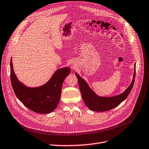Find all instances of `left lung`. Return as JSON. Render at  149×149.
<instances>
[{"label":"left lung","instance_id":"1","mask_svg":"<svg viewBox=\"0 0 149 149\" xmlns=\"http://www.w3.org/2000/svg\"><path fill=\"white\" fill-rule=\"evenodd\" d=\"M76 75L78 78L79 87L82 99L86 105L91 110L93 111L103 112L114 108L127 98L134 85L136 69H134L133 79L127 90L120 95L112 97H101L98 96L88 87L87 82L84 79L81 78L76 73Z\"/></svg>","mask_w":149,"mask_h":149}]
</instances>
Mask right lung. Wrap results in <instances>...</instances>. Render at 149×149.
<instances>
[{
  "label": "right lung",
  "mask_w": 149,
  "mask_h": 149,
  "mask_svg": "<svg viewBox=\"0 0 149 149\" xmlns=\"http://www.w3.org/2000/svg\"><path fill=\"white\" fill-rule=\"evenodd\" d=\"M68 67L57 70L49 81L42 86L30 88L17 79L15 74L12 59L10 61V79L14 92L27 108L40 114H48L57 106L61 96L62 84L70 74Z\"/></svg>",
  "instance_id": "1"
}]
</instances>
